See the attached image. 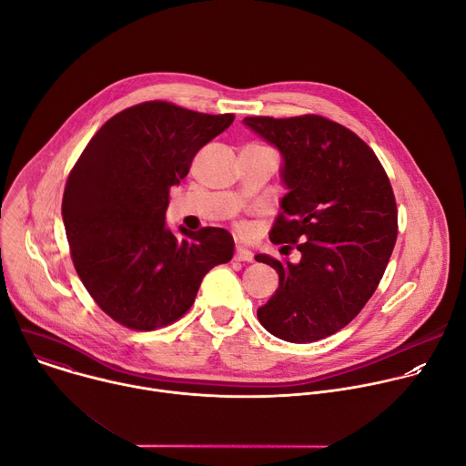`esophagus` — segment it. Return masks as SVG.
I'll return each instance as SVG.
<instances>
[{
	"label": "esophagus",
	"mask_w": 466,
	"mask_h": 466,
	"mask_svg": "<svg viewBox=\"0 0 466 466\" xmlns=\"http://www.w3.org/2000/svg\"><path fill=\"white\" fill-rule=\"evenodd\" d=\"M234 259H236V261H254V256H252L250 250L239 247V248L236 250V254H234Z\"/></svg>",
	"instance_id": "34e87169"
}]
</instances>
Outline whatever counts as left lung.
<instances>
[{
  "instance_id": "8db88e82",
  "label": "left lung",
  "mask_w": 466,
  "mask_h": 466,
  "mask_svg": "<svg viewBox=\"0 0 466 466\" xmlns=\"http://www.w3.org/2000/svg\"><path fill=\"white\" fill-rule=\"evenodd\" d=\"M284 157L289 193L271 241L297 248L299 263L258 254L279 273V289L258 308L273 336L313 343L345 328L374 295L398 234L389 177L350 128L317 114L243 119Z\"/></svg>"
}]
</instances>
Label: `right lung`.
<instances>
[{"mask_svg": "<svg viewBox=\"0 0 466 466\" xmlns=\"http://www.w3.org/2000/svg\"><path fill=\"white\" fill-rule=\"evenodd\" d=\"M234 121L167 101L112 116L66 180L62 219L76 271L96 304L125 328L149 331L178 320L205 275L234 254L225 228H166L169 189L193 157Z\"/></svg>", "mask_w": 466, "mask_h": 466, "instance_id": "obj_1", "label": "right lung"}]
</instances>
